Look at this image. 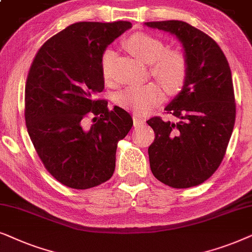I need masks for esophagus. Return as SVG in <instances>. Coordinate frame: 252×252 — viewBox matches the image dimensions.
I'll return each instance as SVG.
<instances>
[{"label": "esophagus", "instance_id": "obj_1", "mask_svg": "<svg viewBox=\"0 0 252 252\" xmlns=\"http://www.w3.org/2000/svg\"><path fill=\"white\" fill-rule=\"evenodd\" d=\"M132 120H133V123L136 124H143V123H145V119H143V117H140V116H138V115H133L132 116Z\"/></svg>", "mask_w": 252, "mask_h": 252}]
</instances>
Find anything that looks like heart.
Returning a JSON list of instances; mask_svg holds the SVG:
<instances>
[{
	"label": "heart",
	"mask_w": 252,
	"mask_h": 252,
	"mask_svg": "<svg viewBox=\"0 0 252 252\" xmlns=\"http://www.w3.org/2000/svg\"><path fill=\"white\" fill-rule=\"evenodd\" d=\"M126 49L145 63H151L150 71L169 93L182 90L189 73V63L182 52L167 49L162 40L145 32L133 33L124 41ZM114 52L107 49L101 56V72L106 82L112 80ZM165 93L160 85L147 83L126 87L116 96L117 105L136 113H146L162 101Z\"/></svg>",
	"instance_id": "heart-1"
}]
</instances>
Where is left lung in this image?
Listing matches in <instances>:
<instances>
[{
    "label": "left lung",
    "mask_w": 252,
    "mask_h": 252,
    "mask_svg": "<svg viewBox=\"0 0 252 252\" xmlns=\"http://www.w3.org/2000/svg\"><path fill=\"white\" fill-rule=\"evenodd\" d=\"M145 25L176 35L189 63L182 91L165 108L179 122L159 116L146 121L156 133L149 147L151 170L160 182L176 189L198 186L220 166L235 124L229 64L211 36L186 22Z\"/></svg>",
    "instance_id": "obj_1"
}]
</instances>
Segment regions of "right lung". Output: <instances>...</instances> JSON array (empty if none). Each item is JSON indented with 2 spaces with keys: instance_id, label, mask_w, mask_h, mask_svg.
<instances>
[{
  "instance_id": "add662e5",
  "label": "right lung",
  "mask_w": 252,
  "mask_h": 252,
  "mask_svg": "<svg viewBox=\"0 0 252 252\" xmlns=\"http://www.w3.org/2000/svg\"><path fill=\"white\" fill-rule=\"evenodd\" d=\"M130 22H79L38 50L25 85V122L43 166L72 189H90L113 176L116 149L131 129L130 114L106 100L101 56ZM94 117L90 128L86 117Z\"/></svg>"
}]
</instances>
